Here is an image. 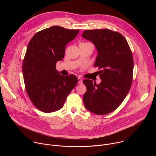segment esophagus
<instances>
[{
    "mask_svg": "<svg viewBox=\"0 0 156 156\" xmlns=\"http://www.w3.org/2000/svg\"><path fill=\"white\" fill-rule=\"evenodd\" d=\"M83 82V80L80 77H78V84H81Z\"/></svg>",
    "mask_w": 156,
    "mask_h": 156,
    "instance_id": "1",
    "label": "esophagus"
}]
</instances>
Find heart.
Listing matches in <instances>:
<instances>
[{
	"label": "heart",
	"mask_w": 156,
	"mask_h": 156,
	"mask_svg": "<svg viewBox=\"0 0 156 156\" xmlns=\"http://www.w3.org/2000/svg\"><path fill=\"white\" fill-rule=\"evenodd\" d=\"M87 43H89V42H84V43H81V44H87Z\"/></svg>",
	"instance_id": "1"
}]
</instances>
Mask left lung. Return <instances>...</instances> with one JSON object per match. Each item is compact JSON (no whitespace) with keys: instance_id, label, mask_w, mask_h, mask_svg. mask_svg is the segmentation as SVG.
Returning a JSON list of instances; mask_svg holds the SVG:
<instances>
[{"instance_id":"obj_1","label":"left lung","mask_w":156,"mask_h":156,"mask_svg":"<svg viewBox=\"0 0 156 156\" xmlns=\"http://www.w3.org/2000/svg\"><path fill=\"white\" fill-rule=\"evenodd\" d=\"M83 38L93 43L98 51L94 66L101 69L100 84L84 80L86 92L84 107L97 115L113 112L122 104L130 89L133 80V58L125 38L108 29L84 31Z\"/></svg>"}]
</instances>
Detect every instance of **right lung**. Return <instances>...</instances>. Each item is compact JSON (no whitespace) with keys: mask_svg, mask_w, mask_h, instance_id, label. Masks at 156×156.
Masks as SVG:
<instances>
[{"mask_svg":"<svg viewBox=\"0 0 156 156\" xmlns=\"http://www.w3.org/2000/svg\"><path fill=\"white\" fill-rule=\"evenodd\" d=\"M79 30L54 26L36 33L30 40L22 70L28 95L36 107L45 113L60 110L75 87L78 78L61 75L56 63L65 55V46Z\"/></svg>","mask_w":156,"mask_h":156,"instance_id":"right-lung-1","label":"right lung"}]
</instances>
